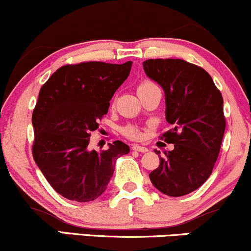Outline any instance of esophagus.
<instances>
[{"mask_svg":"<svg viewBox=\"0 0 251 251\" xmlns=\"http://www.w3.org/2000/svg\"><path fill=\"white\" fill-rule=\"evenodd\" d=\"M132 150H133V151H138V152H148L149 151L148 148H145V146L137 145V144L132 145Z\"/></svg>","mask_w":251,"mask_h":251,"instance_id":"34e87169","label":"esophagus"}]
</instances>
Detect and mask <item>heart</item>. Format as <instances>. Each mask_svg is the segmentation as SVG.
I'll use <instances>...</instances> for the list:
<instances>
[{
  "label": "heart",
  "instance_id": "obj_1",
  "mask_svg": "<svg viewBox=\"0 0 251 251\" xmlns=\"http://www.w3.org/2000/svg\"><path fill=\"white\" fill-rule=\"evenodd\" d=\"M152 87H155V85L153 82L151 81H144L140 83L139 86H138V93L142 91H145V89H149V88H152ZM122 132L124 134L126 135V137L129 138V139H138V138L140 137V131L139 128L135 127V126H125V127H123Z\"/></svg>",
  "mask_w": 251,
  "mask_h": 251
}]
</instances>
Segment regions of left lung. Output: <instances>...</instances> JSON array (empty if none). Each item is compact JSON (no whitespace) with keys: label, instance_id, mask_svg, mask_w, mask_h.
I'll return each mask as SVG.
<instances>
[{"label":"left lung","instance_id":"8db88e82","mask_svg":"<svg viewBox=\"0 0 251 251\" xmlns=\"http://www.w3.org/2000/svg\"><path fill=\"white\" fill-rule=\"evenodd\" d=\"M143 67L165 93V118L172 128L162 138L175 144L165 157L154 150L160 162L150 179L162 194L180 197L211 175L226 131L223 98L208 72L184 60L150 59Z\"/></svg>","mask_w":251,"mask_h":251}]
</instances>
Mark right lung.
<instances>
[{"label": "right lung", "mask_w": 251, "mask_h": 251, "mask_svg": "<svg viewBox=\"0 0 251 251\" xmlns=\"http://www.w3.org/2000/svg\"><path fill=\"white\" fill-rule=\"evenodd\" d=\"M131 67L132 61L66 65L40 89L31 118L33 157L51 188L67 200L91 201L100 197L117 159L129 152L120 140L100 152L89 150L88 144Z\"/></svg>", "instance_id": "add662e5"}]
</instances>
